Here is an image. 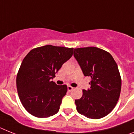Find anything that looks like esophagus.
Returning a JSON list of instances; mask_svg holds the SVG:
<instances>
[{"label": "esophagus", "mask_w": 134, "mask_h": 134, "mask_svg": "<svg viewBox=\"0 0 134 134\" xmlns=\"http://www.w3.org/2000/svg\"><path fill=\"white\" fill-rule=\"evenodd\" d=\"M67 90H68V91H69V92H71L73 90H74V88H73L72 86H67Z\"/></svg>", "instance_id": "esophagus-1"}]
</instances>
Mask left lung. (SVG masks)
<instances>
[{
	"label": "left lung",
	"mask_w": 134,
	"mask_h": 134,
	"mask_svg": "<svg viewBox=\"0 0 134 134\" xmlns=\"http://www.w3.org/2000/svg\"><path fill=\"white\" fill-rule=\"evenodd\" d=\"M74 57L85 76L91 77V87L82 90L75 100L80 114L99 119L110 113L117 103L121 90V77L112 55L96 47L75 48Z\"/></svg>",
	"instance_id": "obj_1"
}]
</instances>
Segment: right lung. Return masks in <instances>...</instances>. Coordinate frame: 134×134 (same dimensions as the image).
<instances>
[{
	"instance_id": "obj_1",
	"label": "right lung",
	"mask_w": 134,
	"mask_h": 134,
	"mask_svg": "<svg viewBox=\"0 0 134 134\" xmlns=\"http://www.w3.org/2000/svg\"><path fill=\"white\" fill-rule=\"evenodd\" d=\"M73 51V48L47 45L32 49L24 57L16 86L20 102L29 113L46 118L58 112L67 86L57 85L51 79L72 57Z\"/></svg>"
}]
</instances>
